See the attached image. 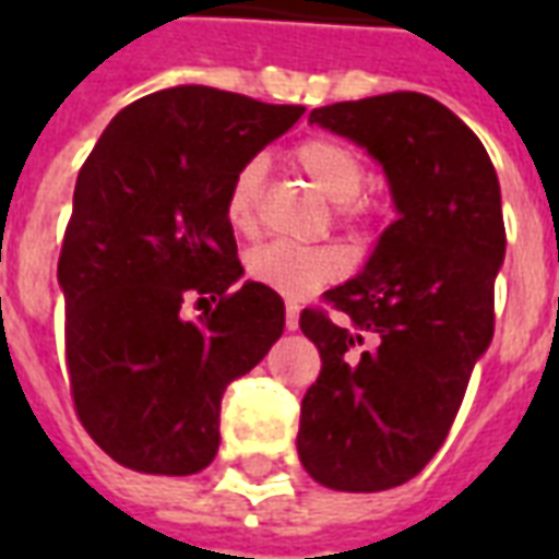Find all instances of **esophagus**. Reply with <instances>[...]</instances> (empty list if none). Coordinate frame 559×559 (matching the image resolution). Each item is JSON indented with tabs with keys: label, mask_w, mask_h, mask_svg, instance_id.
<instances>
[{
	"label": "esophagus",
	"mask_w": 559,
	"mask_h": 559,
	"mask_svg": "<svg viewBox=\"0 0 559 559\" xmlns=\"http://www.w3.org/2000/svg\"><path fill=\"white\" fill-rule=\"evenodd\" d=\"M284 326L290 329H299V308H296V305H287V308H284Z\"/></svg>",
	"instance_id": "1"
}]
</instances>
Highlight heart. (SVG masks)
Wrapping results in <instances>:
<instances>
[{"label":"heart","instance_id":"b5f03b06","mask_svg":"<svg viewBox=\"0 0 559 559\" xmlns=\"http://www.w3.org/2000/svg\"><path fill=\"white\" fill-rule=\"evenodd\" d=\"M296 164L320 185L329 200L338 203L341 218H362L368 212V203L362 200V191L368 188V167L362 155L344 140L308 138L296 146ZM263 173V158H248L233 173L224 191V218L242 236H251L260 221ZM344 269L347 260L332 245L266 242L245 257L248 278L284 299H308L320 287L338 281Z\"/></svg>","mask_w":559,"mask_h":559}]
</instances>
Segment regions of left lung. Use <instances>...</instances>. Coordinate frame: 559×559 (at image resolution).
I'll list each match as a JSON object with an SVG mask.
<instances>
[{
  "label": "left lung",
  "instance_id": "8db88e82",
  "mask_svg": "<svg viewBox=\"0 0 559 559\" xmlns=\"http://www.w3.org/2000/svg\"><path fill=\"white\" fill-rule=\"evenodd\" d=\"M311 122L383 164L399 221L359 278L323 293L341 321L328 308L299 314L323 365L296 445L320 485L386 491L437 455L491 344L506 254L500 182L481 140L421 92L317 107Z\"/></svg>",
  "mask_w": 559,
  "mask_h": 559
}]
</instances>
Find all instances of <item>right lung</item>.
Instances as JSON below:
<instances>
[{
  "mask_svg": "<svg viewBox=\"0 0 559 559\" xmlns=\"http://www.w3.org/2000/svg\"><path fill=\"white\" fill-rule=\"evenodd\" d=\"M305 114L212 86L114 116L74 185L59 284L80 425L122 467L191 476L221 443V399L284 332L278 293L242 275L230 176ZM207 311L185 321L181 305Z\"/></svg>",
  "mask_w": 559,
  "mask_h": 559,
  "instance_id": "1",
  "label": "right lung"
}]
</instances>
